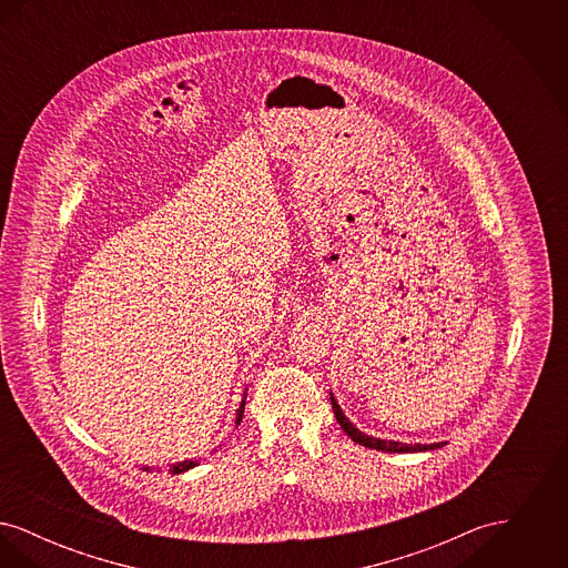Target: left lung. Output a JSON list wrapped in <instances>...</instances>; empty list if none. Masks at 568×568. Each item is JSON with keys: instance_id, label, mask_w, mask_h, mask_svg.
<instances>
[{"instance_id": "1", "label": "left lung", "mask_w": 568, "mask_h": 568, "mask_svg": "<svg viewBox=\"0 0 568 568\" xmlns=\"http://www.w3.org/2000/svg\"><path fill=\"white\" fill-rule=\"evenodd\" d=\"M332 400V408H334V415H336V422L341 424V428L347 433V436L355 440L357 445H364L368 449H378V452H389V454H413V452H428V449H436V447H443V443H433V445H406V443H398V440H381L375 436H368V434L359 433L352 422L343 415L341 406L336 405L334 398Z\"/></svg>"}]
</instances>
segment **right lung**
Instances as JSON below:
<instances>
[{
  "label": "right lung",
  "mask_w": 568,
  "mask_h": 568,
  "mask_svg": "<svg viewBox=\"0 0 568 568\" xmlns=\"http://www.w3.org/2000/svg\"><path fill=\"white\" fill-rule=\"evenodd\" d=\"M243 413H244V400L243 405H241V408H239V417H236V424H241V419H243ZM193 466V462L191 459H187V462H179V464H174V466H170V473L172 475H179V473H183V470H187V468H191ZM146 470H149V466H146Z\"/></svg>",
  "instance_id": "right-lung-1"
}]
</instances>
